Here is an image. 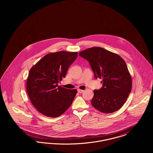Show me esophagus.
<instances>
[{
  "instance_id": "esophagus-1",
  "label": "esophagus",
  "mask_w": 153,
  "mask_h": 153,
  "mask_svg": "<svg viewBox=\"0 0 153 153\" xmlns=\"http://www.w3.org/2000/svg\"><path fill=\"white\" fill-rule=\"evenodd\" d=\"M77 91H78V92H79V93L81 94V93H82V92H84V90H82V89H77Z\"/></svg>"
}]
</instances>
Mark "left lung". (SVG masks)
<instances>
[{
    "label": "left lung",
    "mask_w": 153,
    "mask_h": 153,
    "mask_svg": "<svg viewBox=\"0 0 153 153\" xmlns=\"http://www.w3.org/2000/svg\"><path fill=\"white\" fill-rule=\"evenodd\" d=\"M79 56L89 62L95 78L102 79V87L94 90L92 105L105 114L120 109L132 88V79L127 66L120 56L100 47L80 51Z\"/></svg>",
    "instance_id": "left-lung-1"
}]
</instances>
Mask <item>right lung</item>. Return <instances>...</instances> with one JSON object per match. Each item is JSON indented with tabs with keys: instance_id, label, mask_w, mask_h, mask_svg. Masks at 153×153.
<instances>
[{
	"instance_id": "right-lung-1",
	"label": "right lung",
	"mask_w": 153,
	"mask_h": 153,
	"mask_svg": "<svg viewBox=\"0 0 153 153\" xmlns=\"http://www.w3.org/2000/svg\"><path fill=\"white\" fill-rule=\"evenodd\" d=\"M77 56V52L51 53L30 69L26 90L32 104L42 114L59 117L72 104L77 91L58 86V83Z\"/></svg>"
}]
</instances>
